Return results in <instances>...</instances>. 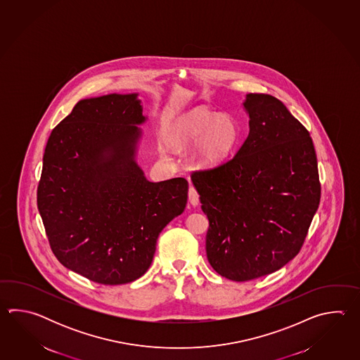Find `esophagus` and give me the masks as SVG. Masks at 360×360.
I'll use <instances>...</instances> for the list:
<instances>
[{
    "instance_id": "34e87169",
    "label": "esophagus",
    "mask_w": 360,
    "mask_h": 360,
    "mask_svg": "<svg viewBox=\"0 0 360 360\" xmlns=\"http://www.w3.org/2000/svg\"><path fill=\"white\" fill-rule=\"evenodd\" d=\"M189 202H191L193 206H197L199 203L198 191H195L194 186L189 188Z\"/></svg>"
}]
</instances>
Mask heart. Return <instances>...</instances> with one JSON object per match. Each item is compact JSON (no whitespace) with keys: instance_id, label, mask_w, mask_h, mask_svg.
<instances>
[{"instance_id":"obj_1","label":"heart","mask_w":360,"mask_h":360,"mask_svg":"<svg viewBox=\"0 0 360 360\" xmlns=\"http://www.w3.org/2000/svg\"><path fill=\"white\" fill-rule=\"evenodd\" d=\"M239 136V126L229 115L194 110L177 121L169 143L180 152L195 144V165L211 169L229 160L237 149Z\"/></svg>"}]
</instances>
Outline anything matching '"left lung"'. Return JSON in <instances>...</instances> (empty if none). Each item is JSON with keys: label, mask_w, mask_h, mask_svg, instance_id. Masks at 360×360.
I'll use <instances>...</instances> for the list:
<instances>
[{"label": "left lung", "mask_w": 360, "mask_h": 360, "mask_svg": "<svg viewBox=\"0 0 360 360\" xmlns=\"http://www.w3.org/2000/svg\"><path fill=\"white\" fill-rule=\"evenodd\" d=\"M250 132L237 154L191 181L207 214L206 252L236 282L268 276L300 252L321 202L309 131L281 100L248 94Z\"/></svg>", "instance_id": "left-lung-1"}]
</instances>
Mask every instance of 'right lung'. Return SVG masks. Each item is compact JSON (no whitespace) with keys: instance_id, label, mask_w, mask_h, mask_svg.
Segmentation results:
<instances>
[{"instance_id":"add662e5","label":"right lung","mask_w":360,"mask_h":360,"mask_svg":"<svg viewBox=\"0 0 360 360\" xmlns=\"http://www.w3.org/2000/svg\"><path fill=\"white\" fill-rule=\"evenodd\" d=\"M138 94L79 100L47 140L37 206L61 265L95 283L146 274L157 239L181 214L188 181L150 183L135 161L146 122Z\"/></svg>"}]
</instances>
